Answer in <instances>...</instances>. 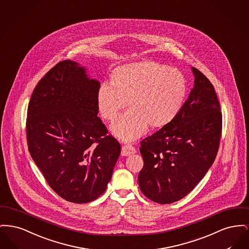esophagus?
Instances as JSON below:
<instances>
[{"mask_svg": "<svg viewBox=\"0 0 249 249\" xmlns=\"http://www.w3.org/2000/svg\"><path fill=\"white\" fill-rule=\"evenodd\" d=\"M137 151L135 149V147H133L130 144H125L122 147V156L124 157H127L135 154Z\"/></svg>", "mask_w": 249, "mask_h": 249, "instance_id": "1", "label": "esophagus"}]
</instances>
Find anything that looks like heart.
<instances>
[{
    "label": "heart",
    "mask_w": 249,
    "mask_h": 249,
    "mask_svg": "<svg viewBox=\"0 0 249 249\" xmlns=\"http://www.w3.org/2000/svg\"><path fill=\"white\" fill-rule=\"evenodd\" d=\"M187 92L183 73L155 61H142L120 66L113 81L101 84L97 105L103 118L114 121L127 106L126 111L112 126L120 139L131 141L148 128L164 126L182 108Z\"/></svg>",
    "instance_id": "heart-1"
}]
</instances>
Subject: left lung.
Returning a JSON list of instances; mask_svg holds the SVG:
<instances>
[{
    "label": "left lung",
    "mask_w": 249,
    "mask_h": 249,
    "mask_svg": "<svg viewBox=\"0 0 249 249\" xmlns=\"http://www.w3.org/2000/svg\"><path fill=\"white\" fill-rule=\"evenodd\" d=\"M194 87L178 114L141 142L143 168L139 185L144 196L170 204L191 192L218 152L222 112L213 84L192 67Z\"/></svg>",
    "instance_id": "left-lung-1"
}]
</instances>
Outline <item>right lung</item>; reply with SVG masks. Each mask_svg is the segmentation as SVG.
Returning <instances> with one entry per match:
<instances>
[{
    "label": "right lung",
    "mask_w": 249,
    "mask_h": 249,
    "mask_svg": "<svg viewBox=\"0 0 249 249\" xmlns=\"http://www.w3.org/2000/svg\"><path fill=\"white\" fill-rule=\"evenodd\" d=\"M99 88L84 67L66 60L40 79L28 106L31 157L53 191L74 203L105 192L121 154L117 140L97 117Z\"/></svg>",
    "instance_id": "add662e5"
}]
</instances>
